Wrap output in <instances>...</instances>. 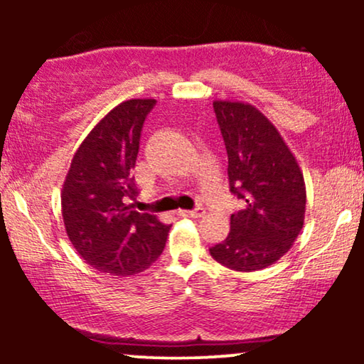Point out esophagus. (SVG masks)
<instances>
[{"instance_id": "34e87169", "label": "esophagus", "mask_w": 364, "mask_h": 364, "mask_svg": "<svg viewBox=\"0 0 364 364\" xmlns=\"http://www.w3.org/2000/svg\"><path fill=\"white\" fill-rule=\"evenodd\" d=\"M181 217H190V219H200V217L205 215V210L202 207H196L195 210H179Z\"/></svg>"}]
</instances>
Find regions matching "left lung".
<instances>
[{
	"mask_svg": "<svg viewBox=\"0 0 364 364\" xmlns=\"http://www.w3.org/2000/svg\"><path fill=\"white\" fill-rule=\"evenodd\" d=\"M217 123L228 150L231 191L245 207L210 255L237 272L272 265L294 245L306 210V186L294 154L279 129L248 102L215 99Z\"/></svg>",
	"mask_w": 364,
	"mask_h": 364,
	"instance_id": "left-lung-1",
	"label": "left lung"
}]
</instances>
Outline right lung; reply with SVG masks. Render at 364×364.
I'll return each mask as SVG.
<instances>
[{
  "instance_id": "add662e5",
  "label": "right lung",
  "mask_w": 364,
  "mask_h": 364,
  "mask_svg": "<svg viewBox=\"0 0 364 364\" xmlns=\"http://www.w3.org/2000/svg\"><path fill=\"white\" fill-rule=\"evenodd\" d=\"M156 99L118 104L75 150L61 190L66 235L95 270L129 277L161 257L171 225L132 210L136 190L132 171L140 132Z\"/></svg>"
}]
</instances>
